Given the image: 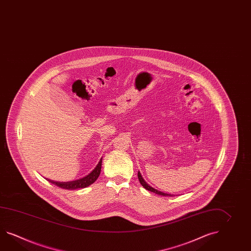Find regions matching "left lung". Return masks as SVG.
<instances>
[{"label": "left lung", "instance_id": "obj_1", "mask_svg": "<svg viewBox=\"0 0 251 251\" xmlns=\"http://www.w3.org/2000/svg\"><path fill=\"white\" fill-rule=\"evenodd\" d=\"M138 177H139V183L141 184V185H142L145 189L149 190V191H151V192H153V193H155L156 195H163V196H173V195H169V194L163 193V192H160V191H158V190L154 189L153 187L150 186L149 184L146 183L145 180L142 178V176H141V175H140L139 172L138 173Z\"/></svg>", "mask_w": 251, "mask_h": 251}]
</instances>
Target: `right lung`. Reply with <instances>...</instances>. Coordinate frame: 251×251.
Wrapping results in <instances>:
<instances>
[{
    "instance_id": "right-lung-1",
    "label": "right lung",
    "mask_w": 251,
    "mask_h": 251,
    "mask_svg": "<svg viewBox=\"0 0 251 251\" xmlns=\"http://www.w3.org/2000/svg\"><path fill=\"white\" fill-rule=\"evenodd\" d=\"M101 159L98 163V165L96 166L95 169L84 178L75 180V181H71V182H64V183L63 182L61 183V182L52 181L50 179H47V180L50 181L52 184H55L56 186L63 188V189L75 190L79 189V188H85V187L89 186L90 184H94L96 181V179L98 178V176H99L100 173V168H101Z\"/></svg>"
}]
</instances>
